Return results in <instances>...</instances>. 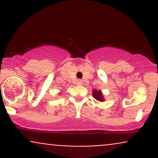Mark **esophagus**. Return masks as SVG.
Listing matches in <instances>:
<instances>
[{
	"label": "esophagus",
	"instance_id": "obj_1",
	"mask_svg": "<svg viewBox=\"0 0 158 158\" xmlns=\"http://www.w3.org/2000/svg\"><path fill=\"white\" fill-rule=\"evenodd\" d=\"M77 84L78 85H82V81L80 80V79H79V80H77Z\"/></svg>",
	"mask_w": 158,
	"mask_h": 158
}]
</instances>
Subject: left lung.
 Masks as SVG:
<instances>
[{
  "label": "left lung",
  "instance_id": "left-lung-1",
  "mask_svg": "<svg viewBox=\"0 0 158 158\" xmlns=\"http://www.w3.org/2000/svg\"><path fill=\"white\" fill-rule=\"evenodd\" d=\"M92 95H93L94 98L97 100L99 101V102H104L105 99H104V96L102 93V90H97L96 89L93 90V93H92Z\"/></svg>",
  "mask_w": 158,
  "mask_h": 158
}]
</instances>
